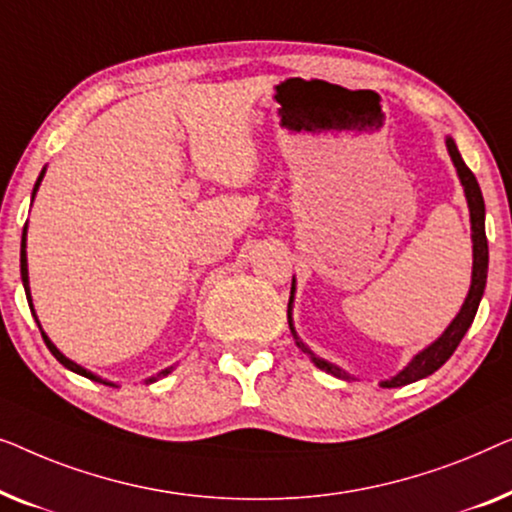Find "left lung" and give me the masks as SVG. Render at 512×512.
Segmentation results:
<instances>
[{"label": "left lung", "instance_id": "obj_1", "mask_svg": "<svg viewBox=\"0 0 512 512\" xmlns=\"http://www.w3.org/2000/svg\"><path fill=\"white\" fill-rule=\"evenodd\" d=\"M445 148H448V155L452 164H455L457 169V176H459V183L464 187V197H466V206H469V215H471V243H473V271H471V287H469V294H466L462 308H459V313L455 315V320L450 322L448 327L441 336L436 338L434 343H429L427 348L417 352V355L410 359V362L403 366V369L397 373V376L387 378V380H380V387H403V385H410L415 383V380H422L431 376V373L441 369V366L448 362L452 357V352L457 350L459 341H462L466 331L473 325V318L475 313H478V306H480V299H482V292H485V285H487V264H489V250H487V236H485V201H482V192H480V185L475 181L473 171L466 167L462 155H459L457 150V143L452 136H445ZM294 283L292 278V290H290V304H287V322H290V329H292V336L297 345L301 348V352H306L308 357H311V362L318 366L320 371H327L331 376L341 378V380H357L355 376H350L348 371L341 369V366L327 362V359H322L315 355V352L308 348V345L301 341V336L297 334V329H294V318H292V308H294Z\"/></svg>", "mask_w": 512, "mask_h": 512}]
</instances>
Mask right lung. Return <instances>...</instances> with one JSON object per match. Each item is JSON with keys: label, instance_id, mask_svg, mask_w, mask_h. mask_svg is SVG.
<instances>
[{"label": "right lung", "instance_id": "right-lung-1", "mask_svg": "<svg viewBox=\"0 0 512 512\" xmlns=\"http://www.w3.org/2000/svg\"><path fill=\"white\" fill-rule=\"evenodd\" d=\"M43 176H46V167L41 169V174H39V178H37V183H34V190H32V201H34V197H37V192H39V185H41V181H43ZM20 276H23V287H25V294H27V304H30V311H32V315H34V320H37L39 329H41V336H43V341H46L48 350L53 352V357L57 359V362H60V364L64 366V369L74 371V373H78V376H83V378H90V380H95V383H102V385L118 387V383H111V380H106V378H102V376H97V373L88 371V369H85V366L76 364L74 359L64 357L62 352L57 350V345H55L53 341H50L46 331H43L41 322H39V318H37V313H34V304H32V292H30V271H27V225L23 227V241H20ZM171 371H174V366H169V369H162L160 373H157V376H150V378H146V385L155 383V380H160V378H164V376H169Z\"/></svg>", "mask_w": 512, "mask_h": 512}]
</instances>
